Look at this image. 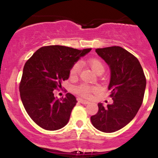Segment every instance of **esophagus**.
<instances>
[{"instance_id": "esophagus-1", "label": "esophagus", "mask_w": 158, "mask_h": 158, "mask_svg": "<svg viewBox=\"0 0 158 158\" xmlns=\"http://www.w3.org/2000/svg\"><path fill=\"white\" fill-rule=\"evenodd\" d=\"M78 101H79V102L80 103H81V104H84V105H87V104H88V103H89L88 101L84 100V99H78Z\"/></svg>"}]
</instances>
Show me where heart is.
Returning a JSON list of instances; mask_svg holds the SVG:
<instances>
[{"mask_svg": "<svg viewBox=\"0 0 158 158\" xmlns=\"http://www.w3.org/2000/svg\"><path fill=\"white\" fill-rule=\"evenodd\" d=\"M88 64L91 67L93 70L96 73L99 74V73H103L105 70V67L103 63L99 59L97 58H91L88 60ZM81 70V64L79 61H77L73 64L70 70V74L71 77H76L79 75ZM75 92L79 95L83 97H89L91 93L97 90V88L94 86H90L87 84H81L78 85L75 88Z\"/></svg>", "mask_w": 158, "mask_h": 158, "instance_id": "obj_1", "label": "heart"}]
</instances>
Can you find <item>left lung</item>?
<instances>
[{
    "mask_svg": "<svg viewBox=\"0 0 158 158\" xmlns=\"http://www.w3.org/2000/svg\"><path fill=\"white\" fill-rule=\"evenodd\" d=\"M96 52L110 69L108 90L113 103L106 107L99 103L98 112L90 117V121L99 131L111 133L128 124L138 112L144 97L146 79L138 59L124 48H98Z\"/></svg>",
    "mask_w": 158,
    "mask_h": 158,
    "instance_id": "8db88e82",
    "label": "left lung"
}]
</instances>
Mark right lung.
Listing matches in <instances>:
<instances>
[{
	"label": "right lung",
	"mask_w": 158,
	"mask_h": 158,
	"mask_svg": "<svg viewBox=\"0 0 158 158\" xmlns=\"http://www.w3.org/2000/svg\"><path fill=\"white\" fill-rule=\"evenodd\" d=\"M90 50L60 45L44 46L25 63L20 95L27 113L41 128L56 131L68 123L77 99L68 93L59 100L54 97L53 90L61 88V82L68 79L73 64Z\"/></svg>",
	"instance_id": "1"
}]
</instances>
